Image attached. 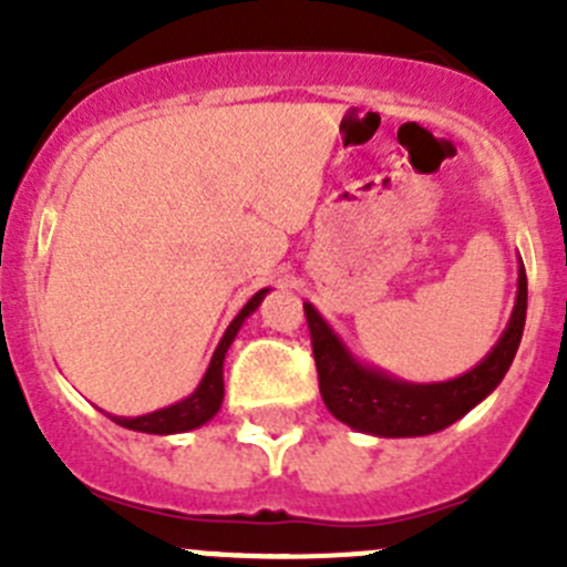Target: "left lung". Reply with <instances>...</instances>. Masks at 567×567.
<instances>
[{"label": "left lung", "instance_id": "1", "mask_svg": "<svg viewBox=\"0 0 567 567\" xmlns=\"http://www.w3.org/2000/svg\"><path fill=\"white\" fill-rule=\"evenodd\" d=\"M528 309V278L519 267L517 303L497 346L471 372L445 383H405L363 365L352 358L343 340L329 329L312 303H303L312 354L318 365L320 398L340 423L374 437H423L457 423L477 403H483L508 372L517 354Z\"/></svg>", "mask_w": 567, "mask_h": 567}]
</instances>
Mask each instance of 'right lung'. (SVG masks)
I'll use <instances>...</instances> for the list:
<instances>
[{
  "label": "right lung",
  "instance_id": "add662e5",
  "mask_svg": "<svg viewBox=\"0 0 567 567\" xmlns=\"http://www.w3.org/2000/svg\"><path fill=\"white\" fill-rule=\"evenodd\" d=\"M267 292L269 289L255 292L252 298L247 300V307L235 315V320L227 327V332H224L221 343L215 349L213 360H209L207 374H204V380L189 398L178 400V403L167 405V409H158V412L153 414H142V417H113L115 423L144 434H182L189 432V429H198V425H204L207 420H213L215 414H218V409H221L224 400V358H227V349L233 346L240 323L260 307V300H264Z\"/></svg>",
  "mask_w": 567,
  "mask_h": 567
}]
</instances>
